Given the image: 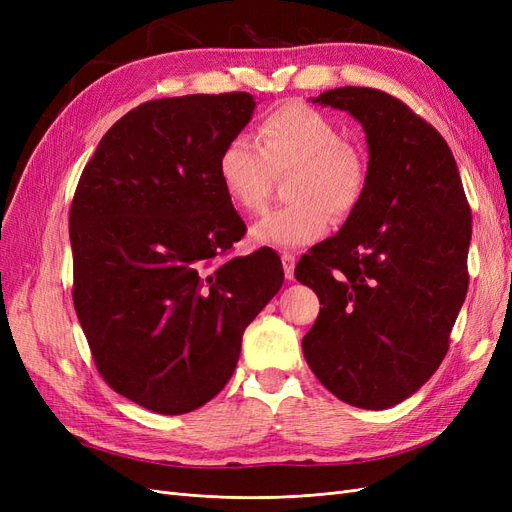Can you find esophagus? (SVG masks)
Instances as JSON below:
<instances>
[{"instance_id":"1","label":"esophagus","mask_w":512,"mask_h":512,"mask_svg":"<svg viewBox=\"0 0 512 512\" xmlns=\"http://www.w3.org/2000/svg\"><path fill=\"white\" fill-rule=\"evenodd\" d=\"M282 265L286 280H294V265H297V256L294 254H282Z\"/></svg>"}]
</instances>
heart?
I'll use <instances>...</instances> for the list:
<instances>
[{
  "instance_id": "obj_1",
  "label": "heart",
  "mask_w": 512,
  "mask_h": 512,
  "mask_svg": "<svg viewBox=\"0 0 512 512\" xmlns=\"http://www.w3.org/2000/svg\"><path fill=\"white\" fill-rule=\"evenodd\" d=\"M292 170L286 198L292 203L267 213L254 228L260 245L303 247L329 228V213L342 220L359 207L367 164L363 153L344 143L335 123L316 108L290 102L260 121L256 143L235 136L222 147L218 177L241 213L254 215L267 205L273 179Z\"/></svg>"
}]
</instances>
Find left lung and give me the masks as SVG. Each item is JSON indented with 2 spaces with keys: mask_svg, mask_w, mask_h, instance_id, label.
Returning <instances> with one entry per match:
<instances>
[{
  "mask_svg": "<svg viewBox=\"0 0 512 512\" xmlns=\"http://www.w3.org/2000/svg\"><path fill=\"white\" fill-rule=\"evenodd\" d=\"M312 102L361 123L369 162L359 207L294 269L322 305L303 354L337 399L384 410L446 356L468 292L472 215L451 149L404 102L367 87Z\"/></svg>",
  "mask_w": 512,
  "mask_h": 512,
  "instance_id": "8db88e82",
  "label": "left lung"
}]
</instances>
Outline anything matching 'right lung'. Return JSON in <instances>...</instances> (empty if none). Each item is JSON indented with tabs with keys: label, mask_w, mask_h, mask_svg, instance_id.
<instances>
[{
	"label": "right lung",
	"mask_w": 512,
	"mask_h": 512,
	"mask_svg": "<svg viewBox=\"0 0 512 512\" xmlns=\"http://www.w3.org/2000/svg\"><path fill=\"white\" fill-rule=\"evenodd\" d=\"M254 108L245 91L145 102L102 136L76 185V316L108 386L151 412L218 395L245 327L284 284L271 250L218 260L245 235L218 158Z\"/></svg>",
	"instance_id": "add662e5"
}]
</instances>
